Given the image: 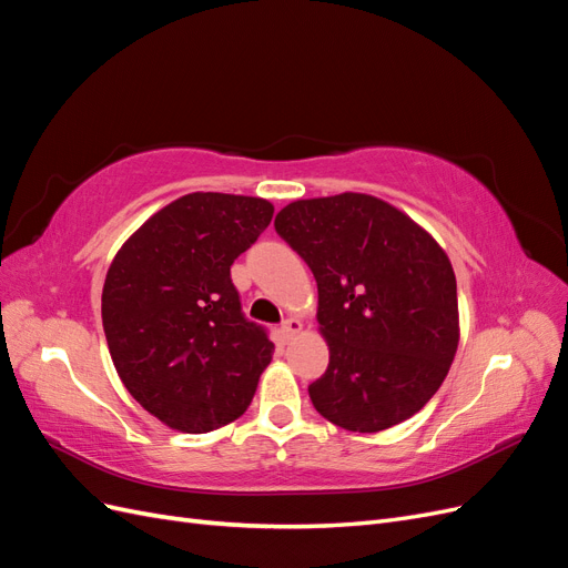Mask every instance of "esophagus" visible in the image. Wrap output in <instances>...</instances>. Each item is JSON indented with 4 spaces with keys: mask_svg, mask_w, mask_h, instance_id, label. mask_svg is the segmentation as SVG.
Returning a JSON list of instances; mask_svg holds the SVG:
<instances>
[{
    "mask_svg": "<svg viewBox=\"0 0 568 568\" xmlns=\"http://www.w3.org/2000/svg\"><path fill=\"white\" fill-rule=\"evenodd\" d=\"M301 329H303V324H301L298 317H286L282 322V336H284V341H291Z\"/></svg>",
    "mask_w": 568,
    "mask_h": 568,
    "instance_id": "esophagus-1",
    "label": "esophagus"
}]
</instances>
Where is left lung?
Masks as SVG:
<instances>
[{"instance_id":"obj_1","label":"left lung","mask_w":568,"mask_h":568,"mask_svg":"<svg viewBox=\"0 0 568 568\" xmlns=\"http://www.w3.org/2000/svg\"><path fill=\"white\" fill-rule=\"evenodd\" d=\"M274 230L317 282L329 367L307 386L315 409L359 434L409 419L440 388L457 353L448 255L390 203L353 192L288 203Z\"/></svg>"}]
</instances>
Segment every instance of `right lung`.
I'll use <instances>...</instances> for the list:
<instances>
[{"label":"right lung","mask_w":568,"mask_h":568,"mask_svg":"<svg viewBox=\"0 0 568 568\" xmlns=\"http://www.w3.org/2000/svg\"><path fill=\"white\" fill-rule=\"evenodd\" d=\"M255 196L196 192L151 215L113 257L101 320L120 382L165 426L242 417L274 343L242 313L230 267L272 220Z\"/></svg>","instance_id":"obj_1"}]
</instances>
